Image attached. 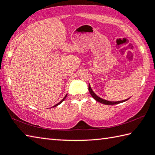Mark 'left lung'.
Here are the masks:
<instances>
[{
    "mask_svg": "<svg viewBox=\"0 0 155 155\" xmlns=\"http://www.w3.org/2000/svg\"><path fill=\"white\" fill-rule=\"evenodd\" d=\"M88 91H89V93H91V94L92 95V97H93L95 100H96L97 101L99 102V103H103V104H108V105H110V104H119V103H123V102L124 101H127L128 99H126V100H124V101H117V102H113V101H106V100H104L103 99V98H101L100 97H98V96H97L96 94H95V93H94V92L92 91L91 89V87L90 86V84H88Z\"/></svg>",
    "mask_w": 155,
    "mask_h": 155,
    "instance_id": "8db88e82",
    "label": "left lung"
}]
</instances>
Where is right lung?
<instances>
[{
	"mask_svg": "<svg viewBox=\"0 0 155 155\" xmlns=\"http://www.w3.org/2000/svg\"><path fill=\"white\" fill-rule=\"evenodd\" d=\"M67 95H66V96H65V97H64V98H63V99H62V101H61V102H59V103H58V104H56V105H54V106L53 107H57V106H58V104H61V103H62V101H64V100L65 99V98H66V97H67Z\"/></svg>",
	"mask_w": 155,
	"mask_h": 155,
	"instance_id": "right-lung-1",
	"label": "right lung"
}]
</instances>
